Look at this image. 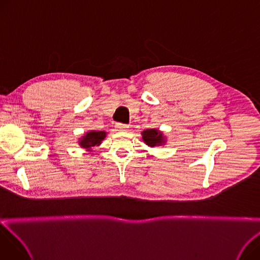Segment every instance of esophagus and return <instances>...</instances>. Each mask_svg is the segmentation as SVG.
<instances>
[{"mask_svg":"<svg viewBox=\"0 0 260 260\" xmlns=\"http://www.w3.org/2000/svg\"><path fill=\"white\" fill-rule=\"evenodd\" d=\"M115 128L118 131V132H126L128 129V125L126 124H122V123H117L115 125Z\"/></svg>","mask_w":260,"mask_h":260,"instance_id":"esophagus-1","label":"esophagus"}]
</instances>
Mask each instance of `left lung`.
I'll return each mask as SVG.
<instances>
[{
    "label": "left lung",
    "mask_w": 260,
    "mask_h": 260,
    "mask_svg": "<svg viewBox=\"0 0 260 260\" xmlns=\"http://www.w3.org/2000/svg\"><path fill=\"white\" fill-rule=\"evenodd\" d=\"M143 142L149 147L163 146L167 142L166 136L158 128H147L141 133Z\"/></svg>",
    "instance_id": "left-lung-1"
}]
</instances>
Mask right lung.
Returning <instances> with one entry per match:
<instances>
[{
  "label": "right lung",
  "instance_id": "add662e5",
  "mask_svg": "<svg viewBox=\"0 0 260 260\" xmlns=\"http://www.w3.org/2000/svg\"><path fill=\"white\" fill-rule=\"evenodd\" d=\"M105 131H89L78 139V145L86 151H93V147L99 146L107 138Z\"/></svg>",
  "mask_w": 260,
  "mask_h": 260
}]
</instances>
